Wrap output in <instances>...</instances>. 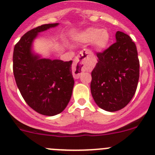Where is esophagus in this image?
<instances>
[{
    "instance_id": "obj_1",
    "label": "esophagus",
    "mask_w": 155,
    "mask_h": 155,
    "mask_svg": "<svg viewBox=\"0 0 155 155\" xmlns=\"http://www.w3.org/2000/svg\"><path fill=\"white\" fill-rule=\"evenodd\" d=\"M91 55H92V53L90 50H84L81 51L79 55L75 58L73 68H72L73 74L75 78H78L81 74L84 71L85 61L87 60V57Z\"/></svg>"
}]
</instances>
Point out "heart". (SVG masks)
I'll return each mask as SVG.
<instances>
[{
  "label": "heart",
  "instance_id": "heart-1",
  "mask_svg": "<svg viewBox=\"0 0 155 155\" xmlns=\"http://www.w3.org/2000/svg\"><path fill=\"white\" fill-rule=\"evenodd\" d=\"M78 39L81 42L85 43L93 42V44L96 49L103 50L109 44L110 35L107 30L89 28L81 33Z\"/></svg>",
  "mask_w": 155,
  "mask_h": 155
}]
</instances>
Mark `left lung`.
Masks as SVG:
<instances>
[{
    "label": "left lung",
    "mask_w": 155,
    "mask_h": 155,
    "mask_svg": "<svg viewBox=\"0 0 155 155\" xmlns=\"http://www.w3.org/2000/svg\"><path fill=\"white\" fill-rule=\"evenodd\" d=\"M116 42L102 53L91 72V92L101 109L116 112L134 97L140 75L136 45L128 35L116 31Z\"/></svg>",
    "instance_id": "obj_1"
}]
</instances>
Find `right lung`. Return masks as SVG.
I'll use <instances>...</instances> for the list:
<instances>
[{
    "mask_svg": "<svg viewBox=\"0 0 155 155\" xmlns=\"http://www.w3.org/2000/svg\"><path fill=\"white\" fill-rule=\"evenodd\" d=\"M58 25H42L27 31L14 48L13 73L21 96L32 109L45 116L64 110L73 91L72 61L41 59L31 51L39 32Z\"/></svg>",
    "mask_w": 155,
    "mask_h": 155,
    "instance_id": "add662e5",
    "label": "right lung"
}]
</instances>
